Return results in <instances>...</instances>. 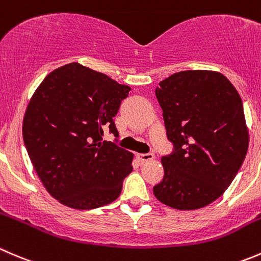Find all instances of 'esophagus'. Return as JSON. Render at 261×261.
<instances>
[{
	"label": "esophagus",
	"instance_id": "34e87169",
	"mask_svg": "<svg viewBox=\"0 0 261 261\" xmlns=\"http://www.w3.org/2000/svg\"><path fill=\"white\" fill-rule=\"evenodd\" d=\"M153 159H154L153 153H141V154H138V160L141 162H148V161H152Z\"/></svg>",
	"mask_w": 261,
	"mask_h": 261
}]
</instances>
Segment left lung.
I'll list each match as a JSON object with an SVG mask.
<instances>
[{
    "label": "left lung",
    "instance_id": "1",
    "mask_svg": "<svg viewBox=\"0 0 261 261\" xmlns=\"http://www.w3.org/2000/svg\"><path fill=\"white\" fill-rule=\"evenodd\" d=\"M159 85L156 97L175 152L161 159L164 179L153 194L177 211L207 207L226 192L246 157L242 100L216 71H181Z\"/></svg>",
    "mask_w": 261,
    "mask_h": 261
}]
</instances>
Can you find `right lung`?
<instances>
[{
  "label": "right lung",
  "instance_id": "1",
  "mask_svg": "<svg viewBox=\"0 0 261 261\" xmlns=\"http://www.w3.org/2000/svg\"><path fill=\"white\" fill-rule=\"evenodd\" d=\"M130 87L73 62L51 71L33 94L22 137L46 192L73 210L114 202L132 171V152L101 141Z\"/></svg>",
  "mask_w": 261,
  "mask_h": 261
}]
</instances>
